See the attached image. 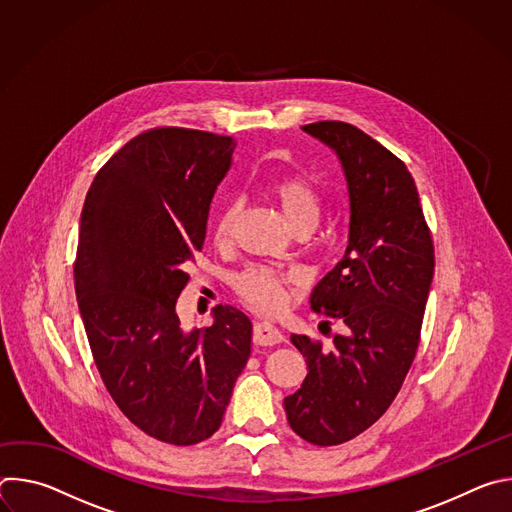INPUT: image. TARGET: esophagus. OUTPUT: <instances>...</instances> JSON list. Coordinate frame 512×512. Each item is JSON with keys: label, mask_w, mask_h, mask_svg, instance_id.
Instances as JSON below:
<instances>
[{"label": "esophagus", "mask_w": 512, "mask_h": 512, "mask_svg": "<svg viewBox=\"0 0 512 512\" xmlns=\"http://www.w3.org/2000/svg\"><path fill=\"white\" fill-rule=\"evenodd\" d=\"M253 342L259 346H275V344L283 342V334L269 322H255Z\"/></svg>", "instance_id": "1"}]
</instances>
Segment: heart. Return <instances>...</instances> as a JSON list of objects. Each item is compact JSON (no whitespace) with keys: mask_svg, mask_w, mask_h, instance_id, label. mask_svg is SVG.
<instances>
[{"mask_svg":"<svg viewBox=\"0 0 512 512\" xmlns=\"http://www.w3.org/2000/svg\"><path fill=\"white\" fill-rule=\"evenodd\" d=\"M271 198L277 202L281 214L289 227L316 225L320 214V198L316 188L304 176H283L269 186ZM239 202L231 200L218 212L214 223V239L218 243H227L231 239L233 227L239 216ZM298 277L287 271L267 269V267H249L243 273L235 275L233 287L237 296L259 314L279 312L289 298V285H294Z\"/></svg>","mask_w":512,"mask_h":512,"instance_id":"1","label":"heart"}]
</instances>
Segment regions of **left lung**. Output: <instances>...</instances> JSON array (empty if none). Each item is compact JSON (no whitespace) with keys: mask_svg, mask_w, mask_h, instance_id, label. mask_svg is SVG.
Listing matches in <instances>:
<instances>
[{"mask_svg":"<svg viewBox=\"0 0 512 512\" xmlns=\"http://www.w3.org/2000/svg\"><path fill=\"white\" fill-rule=\"evenodd\" d=\"M302 129L336 154L346 180L348 245L310 296L314 312L346 328L328 352L291 334L308 375L283 407L306 442L336 446L371 427L397 397L417 352L435 259L417 186L397 156L342 121Z\"/></svg>","mask_w":512,"mask_h":512,"instance_id":"obj_1","label":"left lung"}]
</instances>
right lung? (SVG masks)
<instances>
[{
	"label": "right lung",
	"mask_w": 512,
	"mask_h": 512,
	"mask_svg": "<svg viewBox=\"0 0 512 512\" xmlns=\"http://www.w3.org/2000/svg\"><path fill=\"white\" fill-rule=\"evenodd\" d=\"M235 145L180 127L139 133L99 170L81 214L75 289L101 379L131 423L174 446L221 427L251 354L241 310L216 306L194 330L176 312Z\"/></svg>",
	"instance_id": "obj_1"
}]
</instances>
